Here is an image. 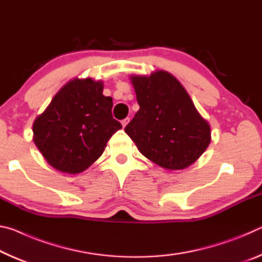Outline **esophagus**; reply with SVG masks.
Returning a JSON list of instances; mask_svg holds the SVG:
<instances>
[{
	"instance_id": "1",
	"label": "esophagus",
	"mask_w": 262,
	"mask_h": 262,
	"mask_svg": "<svg viewBox=\"0 0 262 262\" xmlns=\"http://www.w3.org/2000/svg\"><path fill=\"white\" fill-rule=\"evenodd\" d=\"M130 121V119L129 118H126V119H123V120L121 121V125H122V127L125 128L127 125H128V122Z\"/></svg>"
}]
</instances>
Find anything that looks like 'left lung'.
<instances>
[{
  "label": "left lung",
  "instance_id": "1",
  "mask_svg": "<svg viewBox=\"0 0 262 262\" xmlns=\"http://www.w3.org/2000/svg\"><path fill=\"white\" fill-rule=\"evenodd\" d=\"M130 81L140 110L125 132L139 151L170 171L192 165L210 143V126L185 88L165 70Z\"/></svg>",
  "mask_w": 262,
  "mask_h": 262
}]
</instances>
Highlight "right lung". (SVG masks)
<instances>
[{
  "label": "right lung",
  "instance_id": "add662e5",
  "mask_svg": "<svg viewBox=\"0 0 262 262\" xmlns=\"http://www.w3.org/2000/svg\"><path fill=\"white\" fill-rule=\"evenodd\" d=\"M101 81L74 78L62 86L33 122V141L55 170L76 174L104 152L121 123L112 117L113 101Z\"/></svg>",
  "mask_w": 262,
  "mask_h": 262
}]
</instances>
